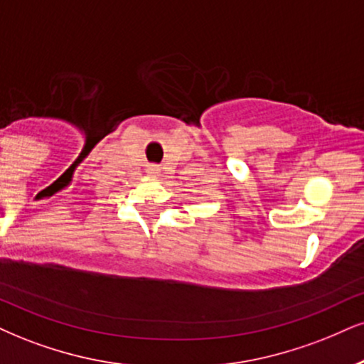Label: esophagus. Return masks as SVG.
Wrapping results in <instances>:
<instances>
[{
	"label": "esophagus",
	"instance_id": "34e87169",
	"mask_svg": "<svg viewBox=\"0 0 364 364\" xmlns=\"http://www.w3.org/2000/svg\"><path fill=\"white\" fill-rule=\"evenodd\" d=\"M148 173L155 175V173H159V170H156V167H150V168H148Z\"/></svg>",
	"mask_w": 364,
	"mask_h": 364
}]
</instances>
